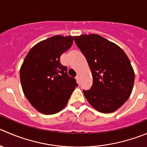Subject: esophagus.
Masks as SVG:
<instances>
[{
    "label": "esophagus",
    "mask_w": 147,
    "mask_h": 147,
    "mask_svg": "<svg viewBox=\"0 0 147 147\" xmlns=\"http://www.w3.org/2000/svg\"><path fill=\"white\" fill-rule=\"evenodd\" d=\"M76 80H78V82H80V76L79 75H77L76 76Z\"/></svg>",
    "instance_id": "esophagus-1"
}]
</instances>
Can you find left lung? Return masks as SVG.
Segmentation results:
<instances>
[{"label": "left lung", "instance_id": "obj_1", "mask_svg": "<svg viewBox=\"0 0 147 147\" xmlns=\"http://www.w3.org/2000/svg\"><path fill=\"white\" fill-rule=\"evenodd\" d=\"M86 58L92 75V85L83 90L88 102L103 113L119 109L131 95L134 71L123 49L98 34L74 36Z\"/></svg>", "mask_w": 147, "mask_h": 147}]
</instances>
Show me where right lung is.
Listing matches in <instances>:
<instances>
[{
	"label": "right lung",
	"instance_id": "add662e5",
	"mask_svg": "<svg viewBox=\"0 0 147 147\" xmlns=\"http://www.w3.org/2000/svg\"><path fill=\"white\" fill-rule=\"evenodd\" d=\"M72 43V36H53L33 47L24 59L20 69L23 92L40 113L49 115L60 111L78 86L59 62Z\"/></svg>",
	"mask_w": 147,
	"mask_h": 147
}]
</instances>
